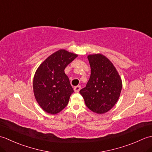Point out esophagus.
Masks as SVG:
<instances>
[{"mask_svg": "<svg viewBox=\"0 0 152 152\" xmlns=\"http://www.w3.org/2000/svg\"><path fill=\"white\" fill-rule=\"evenodd\" d=\"M81 89V86H76L75 88H74V91L76 92V93H78L80 91V90Z\"/></svg>", "mask_w": 152, "mask_h": 152, "instance_id": "obj_1", "label": "esophagus"}]
</instances>
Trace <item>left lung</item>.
<instances>
[{
  "label": "left lung",
  "instance_id": "obj_1",
  "mask_svg": "<svg viewBox=\"0 0 152 152\" xmlns=\"http://www.w3.org/2000/svg\"><path fill=\"white\" fill-rule=\"evenodd\" d=\"M91 76L84 88L80 91L89 110L96 114L109 111L120 95L122 82L118 72L108 58L101 54L88 57Z\"/></svg>",
  "mask_w": 152,
  "mask_h": 152
}]
</instances>
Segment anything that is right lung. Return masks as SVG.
<instances>
[{
	"label": "right lung",
	"mask_w": 152,
	"mask_h": 152,
	"mask_svg": "<svg viewBox=\"0 0 152 152\" xmlns=\"http://www.w3.org/2000/svg\"><path fill=\"white\" fill-rule=\"evenodd\" d=\"M77 57L76 54L60 50L48 57L35 73V98L41 108L49 114H57L69 103L74 90L64 70Z\"/></svg>",
	"instance_id": "1"
}]
</instances>
